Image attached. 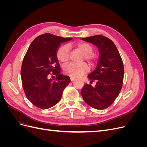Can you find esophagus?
<instances>
[{
	"instance_id": "obj_1",
	"label": "esophagus",
	"mask_w": 147,
	"mask_h": 147,
	"mask_svg": "<svg viewBox=\"0 0 147 147\" xmlns=\"http://www.w3.org/2000/svg\"><path fill=\"white\" fill-rule=\"evenodd\" d=\"M70 81H71V82H73V81H74V80H75V78H74V77H70Z\"/></svg>"
}]
</instances>
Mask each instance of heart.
Returning <instances> with one entry per match:
<instances>
[{
    "label": "heart",
    "mask_w": 147,
    "mask_h": 147,
    "mask_svg": "<svg viewBox=\"0 0 147 147\" xmlns=\"http://www.w3.org/2000/svg\"><path fill=\"white\" fill-rule=\"evenodd\" d=\"M74 47L83 55L82 61L85 60L91 66L95 63V57L93 56L94 48L90 43L80 42L74 44ZM57 59L60 63L65 64L70 57V48L67 45H63L57 49L56 52ZM88 71V66L84 63L79 64L70 63L64 67V72L71 77H78L81 76Z\"/></svg>",
    "instance_id": "obj_1"
}]
</instances>
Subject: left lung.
<instances>
[{
    "mask_svg": "<svg viewBox=\"0 0 147 147\" xmlns=\"http://www.w3.org/2000/svg\"><path fill=\"white\" fill-rule=\"evenodd\" d=\"M96 45L99 50V59L96 69L88 75L93 87L85 84L81 94L83 100L91 107L103 110L112 104L121 91L124 66L122 59L114 43L109 38L97 35L82 38Z\"/></svg>",
    "mask_w": 147,
    "mask_h": 147,
    "instance_id": "1",
    "label": "left lung"
}]
</instances>
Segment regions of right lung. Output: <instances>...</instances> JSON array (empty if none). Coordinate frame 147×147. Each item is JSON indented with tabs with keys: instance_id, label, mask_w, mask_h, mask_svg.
<instances>
[{
	"instance_id": "1",
	"label": "right lung",
	"mask_w": 147,
	"mask_h": 147,
	"mask_svg": "<svg viewBox=\"0 0 147 147\" xmlns=\"http://www.w3.org/2000/svg\"><path fill=\"white\" fill-rule=\"evenodd\" d=\"M72 39L42 34L31 43L26 52L21 70L22 84L26 97L37 107L48 109L57 104L69 84L70 78L60 74L56 52L61 43ZM50 75H56L55 80L50 79Z\"/></svg>"
}]
</instances>
